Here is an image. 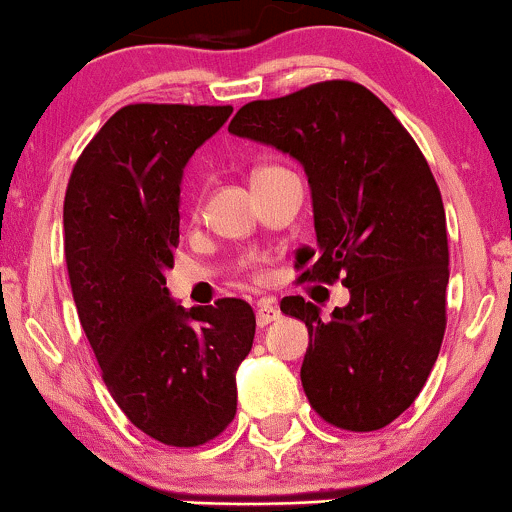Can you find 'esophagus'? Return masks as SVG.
Returning <instances> with one entry per match:
<instances>
[{"instance_id":"obj_1","label":"esophagus","mask_w":512,"mask_h":512,"mask_svg":"<svg viewBox=\"0 0 512 512\" xmlns=\"http://www.w3.org/2000/svg\"><path fill=\"white\" fill-rule=\"evenodd\" d=\"M278 317H280L278 307L273 305L271 300H261V302H258V307H256V322H258V327H266V324L276 322Z\"/></svg>"}]
</instances>
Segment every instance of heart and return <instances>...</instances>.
<instances>
[{
	"mask_svg": "<svg viewBox=\"0 0 512 512\" xmlns=\"http://www.w3.org/2000/svg\"><path fill=\"white\" fill-rule=\"evenodd\" d=\"M263 170H271V168H261V170H256V173H263Z\"/></svg>",
	"mask_w": 512,
	"mask_h": 512,
	"instance_id": "b5f03b06",
	"label": "heart"
}]
</instances>
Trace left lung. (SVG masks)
Segmentation results:
<instances>
[{
	"label": "left lung",
	"mask_w": 512,
	"mask_h": 512,
	"mask_svg": "<svg viewBox=\"0 0 512 512\" xmlns=\"http://www.w3.org/2000/svg\"><path fill=\"white\" fill-rule=\"evenodd\" d=\"M229 131L302 163L317 246L298 249V280L349 288L327 320L300 295L280 302L310 334L307 400L339 430H381L415 403L447 327V219L425 156L386 104L349 80L244 104Z\"/></svg>",
	"instance_id": "obj_1"
}]
</instances>
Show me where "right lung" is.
Listing matches in <instances>:
<instances>
[{"label": "right lung", "instance_id": "obj_1", "mask_svg": "<svg viewBox=\"0 0 512 512\" xmlns=\"http://www.w3.org/2000/svg\"><path fill=\"white\" fill-rule=\"evenodd\" d=\"M232 107L129 104L85 146L63 205L65 263L82 329L124 415L168 447H200L236 415L249 302H173L183 168Z\"/></svg>", "mask_w": 512, "mask_h": 512}]
</instances>
